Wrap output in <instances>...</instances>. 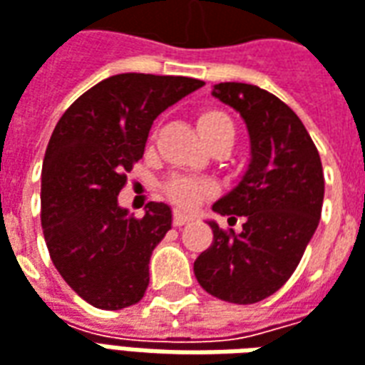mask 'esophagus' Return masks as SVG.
Returning a JSON list of instances; mask_svg holds the SVG:
<instances>
[{"label": "esophagus", "instance_id": "1", "mask_svg": "<svg viewBox=\"0 0 365 365\" xmlns=\"http://www.w3.org/2000/svg\"><path fill=\"white\" fill-rule=\"evenodd\" d=\"M190 221H193V217H191V215L183 213V211H180V209H175L174 211V225L175 227H182V225H185V223H190Z\"/></svg>", "mask_w": 365, "mask_h": 365}]
</instances>
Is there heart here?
I'll return each mask as SVG.
<instances>
[{"label":"heart","mask_w":365,"mask_h":365,"mask_svg":"<svg viewBox=\"0 0 365 365\" xmlns=\"http://www.w3.org/2000/svg\"><path fill=\"white\" fill-rule=\"evenodd\" d=\"M197 130L201 138L207 142L209 146L221 138L233 140V122L223 110L217 108H205L195 118ZM165 195L174 201L180 207H193L203 197L211 195L215 191V185L207 180H195L187 175H174L164 183Z\"/></svg>","instance_id":"heart-1"}]
</instances>
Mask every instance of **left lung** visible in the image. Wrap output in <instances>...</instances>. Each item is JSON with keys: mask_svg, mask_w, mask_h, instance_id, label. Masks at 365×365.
Here are the masks:
<instances>
[{"mask_svg": "<svg viewBox=\"0 0 365 365\" xmlns=\"http://www.w3.org/2000/svg\"><path fill=\"white\" fill-rule=\"evenodd\" d=\"M213 96L235 108L251 138V162L237 187L213 203L243 229L223 231L209 221L213 243L193 262L195 279L211 297L255 304L290 279L314 235L324 172L314 142L290 106L245 83H219Z\"/></svg>", "mask_w": 365, "mask_h": 365, "instance_id": "1", "label": "left lung"}]
</instances>
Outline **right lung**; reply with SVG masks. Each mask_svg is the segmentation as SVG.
<instances>
[{"instance_id":"obj_1","label":"right lung","mask_w":365,"mask_h":365,"mask_svg":"<svg viewBox=\"0 0 365 365\" xmlns=\"http://www.w3.org/2000/svg\"><path fill=\"white\" fill-rule=\"evenodd\" d=\"M203 85L190 76H108L53 130L41 172V227L55 269L88 304L120 310L144 297L172 209L150 201L136 219L118 205V193L144 156L154 120Z\"/></svg>"}]
</instances>
